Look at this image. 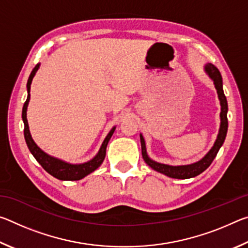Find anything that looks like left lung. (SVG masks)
<instances>
[{
	"label": "left lung",
	"mask_w": 248,
	"mask_h": 248,
	"mask_svg": "<svg viewBox=\"0 0 248 248\" xmlns=\"http://www.w3.org/2000/svg\"><path fill=\"white\" fill-rule=\"evenodd\" d=\"M204 71L205 73L209 75V78L212 79L213 83H215L217 93V96H219L220 104H221V112H220L221 124H220L219 134H217L215 144H213L211 150H210L209 152L200 159V161L192 163V164H189V165H180V166H171V165L161 164V163L155 162L153 159H151L149 157L148 153H146L144 138L142 134H140L142 157H143L144 162L151 167V169L158 171V173H162L166 176H169L170 178L187 179V178L195 177V176L202 173V171H204L210 166L213 159H215L217 152H219L220 148L225 140L226 132H228V102H226V97L223 92V83H222L221 73L220 71L217 70V68H216V66L211 63H208L204 65Z\"/></svg>",
	"instance_id": "8db88e82"
}]
</instances>
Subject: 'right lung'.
Wrapping results in <instances>:
<instances>
[{"instance_id":"add662e5","label":"right lung","mask_w":248,"mask_h":248,"mask_svg":"<svg viewBox=\"0 0 248 248\" xmlns=\"http://www.w3.org/2000/svg\"><path fill=\"white\" fill-rule=\"evenodd\" d=\"M39 69V64H37L33 70L31 71V75H29V78L27 81V92H28V96L26 102H25L24 106H23V112H22V118L24 121V137H25V141H26V144L28 146L31 153L33 155V157L37 159V162L44 167V170L46 171H48L50 175H52L53 177H56L60 180H79L83 177H85L91 173H93L95 170H97L98 167L102 165V163L104 161L105 156H106V148L109 140L112 134L115 132L116 127L112 128L109 133L107 134V137L105 138V140L103 142L102 146L98 151V153L96 154V156L94 158H92L91 161L83 163V164H70V163H66L61 161V159L52 157L48 155L47 153H45L43 150H41L39 146H37V144L33 142L32 138L31 136V132H29V127H28V121H27V106L29 103V99H31V84L32 81V78L35 77V74L37 72V70Z\"/></svg>"}]
</instances>
